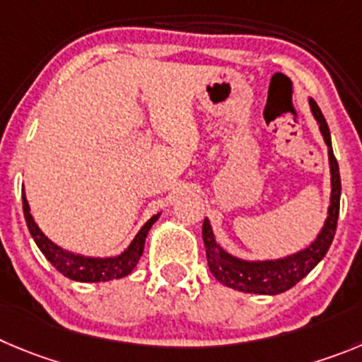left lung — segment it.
<instances>
[{"label":"left lung","mask_w":362,"mask_h":362,"mask_svg":"<svg viewBox=\"0 0 362 362\" xmlns=\"http://www.w3.org/2000/svg\"><path fill=\"white\" fill-rule=\"evenodd\" d=\"M310 112L318 123L320 132L323 135L327 148H329V168H330V205L327 209V219L323 223L322 230L318 232L316 239L309 246L300 252L286 255L280 259H264V261H248L232 255L230 252L223 248L214 238L211 221L205 218L202 235H204L205 252H207L209 269L227 288L238 289L243 293H253V295H279L288 291L295 284H298L303 276L309 275L316 264L322 261L332 245L334 234L337 227V216H339V198H341V178L339 165L332 151V141H330V130L323 117L322 110L313 98H309Z\"/></svg>","instance_id":"left-lung-1"}]
</instances>
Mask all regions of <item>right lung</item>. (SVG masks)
<instances>
[{
    "label": "right lung",
    "mask_w": 362,
    "mask_h": 362,
    "mask_svg": "<svg viewBox=\"0 0 362 362\" xmlns=\"http://www.w3.org/2000/svg\"><path fill=\"white\" fill-rule=\"evenodd\" d=\"M23 212H25L30 234H32L33 241L39 246L44 257L55 266L57 272H60L67 279L76 280V282H109V280L123 279V276L130 275L135 266H137V262H139L141 255H143L148 232L153 227V223L160 218V212L151 216L144 223L143 228L137 232V235L132 239L128 248L121 252L119 255H112V257H90V255H82V253L64 250L62 246L55 245L52 239L46 238V234L40 230L33 216L30 214V205L28 200H26L25 189H23Z\"/></svg>",
    "instance_id": "1"
}]
</instances>
